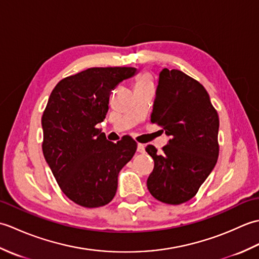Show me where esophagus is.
I'll list each match as a JSON object with an SVG mask.
<instances>
[{
  "mask_svg": "<svg viewBox=\"0 0 259 259\" xmlns=\"http://www.w3.org/2000/svg\"><path fill=\"white\" fill-rule=\"evenodd\" d=\"M145 146L144 145H142V144H138V147H137V151H138V152H145Z\"/></svg>",
  "mask_w": 259,
  "mask_h": 259,
  "instance_id": "esophagus-1",
  "label": "esophagus"
}]
</instances>
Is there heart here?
Returning a JSON list of instances; mask_svg holds the SVG:
<instances>
[{"instance_id":"b5f03b06","label":"heart","mask_w":259,"mask_h":259,"mask_svg":"<svg viewBox=\"0 0 259 259\" xmlns=\"http://www.w3.org/2000/svg\"><path fill=\"white\" fill-rule=\"evenodd\" d=\"M147 83H151L149 75H148V74H142V75L139 76L138 79H137L136 85H137V84H147Z\"/></svg>"}]
</instances>
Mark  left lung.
<instances>
[{
    "label": "left lung",
    "instance_id": "left-lung-1",
    "mask_svg": "<svg viewBox=\"0 0 259 259\" xmlns=\"http://www.w3.org/2000/svg\"><path fill=\"white\" fill-rule=\"evenodd\" d=\"M151 122L160 125L170 139L161 155L151 145L146 148L155 161L148 190L159 201L180 205L197 194L216 166L218 113L199 82L183 71L163 69Z\"/></svg>",
    "mask_w": 259,
    "mask_h": 259
}]
</instances>
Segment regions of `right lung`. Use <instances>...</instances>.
Wrapping results in <instances>:
<instances>
[{
    "label": "right lung",
    "instance_id": "add662e5",
    "mask_svg": "<svg viewBox=\"0 0 259 259\" xmlns=\"http://www.w3.org/2000/svg\"><path fill=\"white\" fill-rule=\"evenodd\" d=\"M136 68H90L62 79L42 115L46 160L63 194L87 208L107 205L118 188L120 170L134 157L137 142L117 144L96 128L106 118L109 97Z\"/></svg>",
    "mask_w": 259,
    "mask_h": 259
}]
</instances>
